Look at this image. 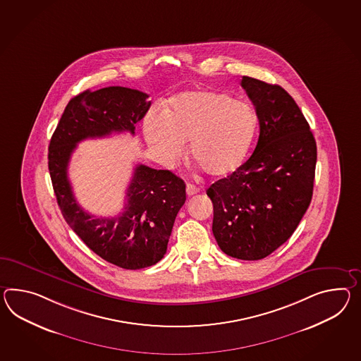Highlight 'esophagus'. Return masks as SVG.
I'll use <instances>...</instances> for the list:
<instances>
[{
    "mask_svg": "<svg viewBox=\"0 0 361 361\" xmlns=\"http://www.w3.org/2000/svg\"><path fill=\"white\" fill-rule=\"evenodd\" d=\"M200 192V188H197L195 185L193 184H188L186 185V194L189 195V197H192L194 194H197Z\"/></svg>",
    "mask_w": 361,
    "mask_h": 361,
    "instance_id": "esophagus-1",
    "label": "esophagus"
}]
</instances>
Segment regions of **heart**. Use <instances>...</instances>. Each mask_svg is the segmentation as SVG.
I'll list each match as a JSON object with an SVG mask.
<instances>
[{
  "label": "heart",
  "instance_id": "heart-1",
  "mask_svg": "<svg viewBox=\"0 0 361 361\" xmlns=\"http://www.w3.org/2000/svg\"><path fill=\"white\" fill-rule=\"evenodd\" d=\"M257 116L227 94L193 91L173 97L166 120L149 117L147 142L163 164L172 166L192 142L194 161L212 177L228 176L244 161L255 137Z\"/></svg>",
  "mask_w": 361,
  "mask_h": 361
}]
</instances>
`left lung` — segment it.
I'll return each instance as SVG.
<instances>
[{
  "instance_id": "1",
  "label": "left lung",
  "mask_w": 361,
  "mask_h": 361,
  "mask_svg": "<svg viewBox=\"0 0 361 361\" xmlns=\"http://www.w3.org/2000/svg\"><path fill=\"white\" fill-rule=\"evenodd\" d=\"M255 106L259 137L252 157L207 189L212 233L233 258L271 255L298 228L313 195L317 146L299 106L278 85L243 77Z\"/></svg>"
}]
</instances>
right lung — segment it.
Segmentation results:
<instances>
[{"label": "right lung", "mask_w": 361, "mask_h": 361, "mask_svg": "<svg viewBox=\"0 0 361 361\" xmlns=\"http://www.w3.org/2000/svg\"><path fill=\"white\" fill-rule=\"evenodd\" d=\"M147 97L120 86L83 91L68 103L48 149L53 190L66 223L94 253L126 270L158 264L166 255L177 212L186 200L184 181L171 171L138 164L123 212L115 218H97L77 202L68 167L80 141L112 133L134 134L135 123L151 106Z\"/></svg>", "instance_id": "right-lung-1"}]
</instances>
